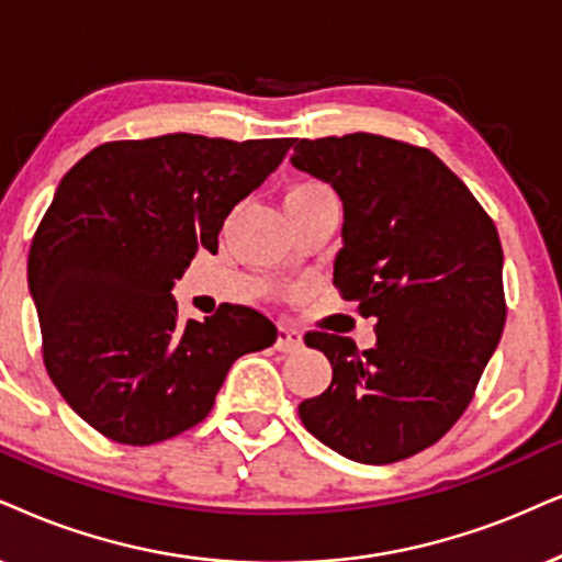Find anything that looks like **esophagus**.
<instances>
[{
	"mask_svg": "<svg viewBox=\"0 0 562 562\" xmlns=\"http://www.w3.org/2000/svg\"><path fill=\"white\" fill-rule=\"evenodd\" d=\"M301 345H303V334L297 331L295 326L280 324V329H277V342H274L277 350H280V352H293Z\"/></svg>",
	"mask_w": 562,
	"mask_h": 562,
	"instance_id": "34e87169",
	"label": "esophagus"
}]
</instances>
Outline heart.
<instances>
[{
    "mask_svg": "<svg viewBox=\"0 0 562 562\" xmlns=\"http://www.w3.org/2000/svg\"><path fill=\"white\" fill-rule=\"evenodd\" d=\"M322 194H329V189H326L324 183H318V181H297V183H293V187L288 189L285 202H295V199H308V196H322Z\"/></svg>",
    "mask_w": 562,
    "mask_h": 562,
    "instance_id": "1",
    "label": "heart"
}]
</instances>
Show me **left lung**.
<instances>
[{"mask_svg":"<svg viewBox=\"0 0 562 562\" xmlns=\"http://www.w3.org/2000/svg\"><path fill=\"white\" fill-rule=\"evenodd\" d=\"M290 162L342 199L334 285L375 318V345L308 331L331 363L297 415L311 436L360 464L428 449L472 402L506 324L503 248L493 220L425 147L379 134L297 139Z\"/></svg>","mask_w":562,"mask_h":562,"instance_id":"obj_1","label":"left lung"}]
</instances>
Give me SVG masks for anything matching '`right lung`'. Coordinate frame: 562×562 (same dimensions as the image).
Segmentation results:
<instances>
[{
	"mask_svg": "<svg viewBox=\"0 0 562 562\" xmlns=\"http://www.w3.org/2000/svg\"><path fill=\"white\" fill-rule=\"evenodd\" d=\"M293 139L162 134L105 142L59 181L27 257L44 363L116 443L150 446L207 417L231 366L277 326L246 305L179 318L170 290L199 246L280 166Z\"/></svg>",
	"mask_w": 562,
	"mask_h": 562,
	"instance_id": "1",
	"label": "right lung"
}]
</instances>
